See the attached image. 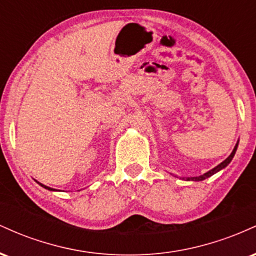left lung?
Returning <instances> with one entry per match:
<instances>
[{
  "label": "left lung",
  "instance_id": "1",
  "mask_svg": "<svg viewBox=\"0 0 256 256\" xmlns=\"http://www.w3.org/2000/svg\"><path fill=\"white\" fill-rule=\"evenodd\" d=\"M238 142H240V140H237L236 146H234V150H232L231 154L228 155V158H226L225 160L222 161V162H220L218 166H216V167H214V168L210 170V171H208V172L204 173V174H201V176H198V177H185V178L183 177V179H186V180H192V182H201V180H204V179H207V178L212 177V176H213V174H216V172H219V171H222V170H224L225 167L228 166V164L231 162V160H232V158H234V154H236L237 146H238Z\"/></svg>",
  "mask_w": 256,
  "mask_h": 256
}]
</instances>
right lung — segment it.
<instances>
[{
	"label": "right lung",
	"instance_id": "right-lung-1",
	"mask_svg": "<svg viewBox=\"0 0 256 256\" xmlns=\"http://www.w3.org/2000/svg\"><path fill=\"white\" fill-rule=\"evenodd\" d=\"M38 184L40 185V186H43L44 189H46V190H50V192H58L56 189H52V188H49V186H46V185H44V184H42V183H40V182H37Z\"/></svg>",
	"mask_w": 256,
	"mask_h": 256
}]
</instances>
